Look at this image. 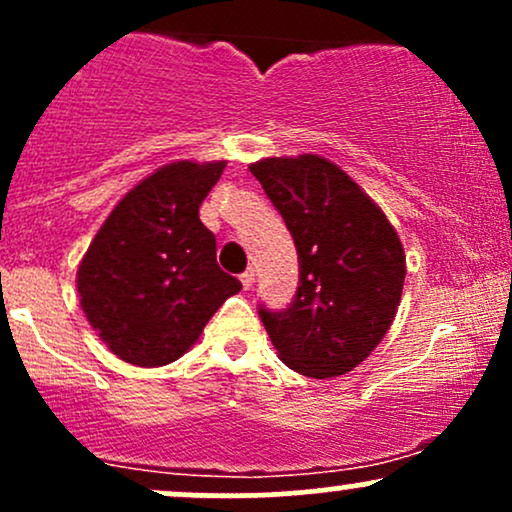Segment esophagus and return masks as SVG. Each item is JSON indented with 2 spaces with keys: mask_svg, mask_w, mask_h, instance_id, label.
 Segmentation results:
<instances>
[{
  "mask_svg": "<svg viewBox=\"0 0 512 512\" xmlns=\"http://www.w3.org/2000/svg\"><path fill=\"white\" fill-rule=\"evenodd\" d=\"M240 284H243L245 291H250L252 284H255V272H252V269H248V272H245V274H240Z\"/></svg>",
  "mask_w": 512,
  "mask_h": 512,
  "instance_id": "34e87169",
  "label": "esophagus"
}]
</instances>
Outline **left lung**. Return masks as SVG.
Wrapping results in <instances>:
<instances>
[{
	"label": "left lung",
	"mask_w": 512,
	"mask_h": 512,
	"mask_svg": "<svg viewBox=\"0 0 512 512\" xmlns=\"http://www.w3.org/2000/svg\"><path fill=\"white\" fill-rule=\"evenodd\" d=\"M250 173L298 252L289 308L260 317L276 354L308 378H334L383 342L402 298L407 257L378 204L327 158H262Z\"/></svg>",
	"instance_id": "left-lung-1"
}]
</instances>
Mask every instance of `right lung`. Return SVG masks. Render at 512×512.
<instances>
[{
  "label": "right lung",
  "mask_w": 512,
  "mask_h": 512,
  "mask_svg": "<svg viewBox=\"0 0 512 512\" xmlns=\"http://www.w3.org/2000/svg\"><path fill=\"white\" fill-rule=\"evenodd\" d=\"M226 161H178L129 190L88 245L76 272L81 308L122 361L154 368L178 361L211 315L243 289L221 272L199 204Z\"/></svg>",
  "instance_id": "obj_1"
}]
</instances>
